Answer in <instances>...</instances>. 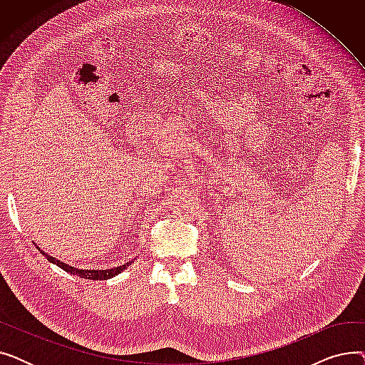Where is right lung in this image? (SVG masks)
I'll use <instances>...</instances> for the list:
<instances>
[{
  "label": "right lung",
  "instance_id": "obj_1",
  "mask_svg": "<svg viewBox=\"0 0 365 365\" xmlns=\"http://www.w3.org/2000/svg\"><path fill=\"white\" fill-rule=\"evenodd\" d=\"M38 252H40L43 256H46L48 262H51V263L57 264L59 267H62L63 271H66V272H69V274H72V275H76V277L86 278V279H101V281H102V279H109V278H112V277H115V275L121 274V272L125 269V267L131 263V262H127V263L123 264V266L112 267V269H101V271H98V269H78V267L69 266V264H66V263H63V262H61V260H57V259L51 257L50 255L44 253V252L41 250V248H38Z\"/></svg>",
  "mask_w": 365,
  "mask_h": 365
}]
</instances>
